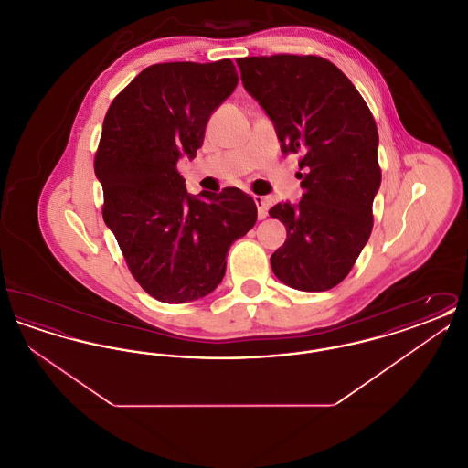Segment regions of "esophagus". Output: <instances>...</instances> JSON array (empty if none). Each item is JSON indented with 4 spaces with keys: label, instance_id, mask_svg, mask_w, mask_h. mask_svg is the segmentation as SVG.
<instances>
[{
    "label": "esophagus",
    "instance_id": "34e87169",
    "mask_svg": "<svg viewBox=\"0 0 468 468\" xmlns=\"http://www.w3.org/2000/svg\"><path fill=\"white\" fill-rule=\"evenodd\" d=\"M254 201H256V207H258V218H260V219H265L268 216L267 198H263V197H254Z\"/></svg>",
    "mask_w": 468,
    "mask_h": 468
}]
</instances>
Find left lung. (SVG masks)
<instances>
[{"instance_id":"1","label":"left lung","mask_w":468,"mask_h":468,"mask_svg":"<svg viewBox=\"0 0 468 468\" xmlns=\"http://www.w3.org/2000/svg\"><path fill=\"white\" fill-rule=\"evenodd\" d=\"M244 88L267 112L284 154H300L298 203L268 210L288 237L271 270L292 290L342 282L368 242L380 186L378 133L353 82L317 56L277 54L237 59Z\"/></svg>"}]
</instances>
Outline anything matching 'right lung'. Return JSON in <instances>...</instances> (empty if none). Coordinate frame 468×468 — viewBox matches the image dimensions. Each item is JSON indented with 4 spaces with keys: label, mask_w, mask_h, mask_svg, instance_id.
<instances>
[{
    "label": "right lung",
    "mask_w": 468,
    "mask_h": 468,
    "mask_svg": "<svg viewBox=\"0 0 468 468\" xmlns=\"http://www.w3.org/2000/svg\"><path fill=\"white\" fill-rule=\"evenodd\" d=\"M237 84L229 59L153 65L105 115L94 157L103 221L136 282L163 303L216 290L229 245L256 223V203L239 187L195 197L177 172L180 157L197 156L210 115Z\"/></svg>",
    "instance_id": "obj_1"
}]
</instances>
